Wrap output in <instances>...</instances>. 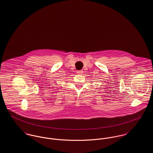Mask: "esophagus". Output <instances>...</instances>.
<instances>
[{
  "label": "esophagus",
  "instance_id": "1",
  "mask_svg": "<svg viewBox=\"0 0 153 153\" xmlns=\"http://www.w3.org/2000/svg\"><path fill=\"white\" fill-rule=\"evenodd\" d=\"M77 73H78L79 74H83V70H78V71H77Z\"/></svg>",
  "mask_w": 153,
  "mask_h": 153
}]
</instances>
